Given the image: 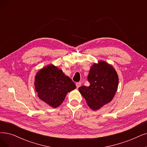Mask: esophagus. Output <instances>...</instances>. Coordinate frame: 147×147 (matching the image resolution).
<instances>
[{
  "instance_id": "esophagus-1",
  "label": "esophagus",
  "mask_w": 147,
  "mask_h": 147,
  "mask_svg": "<svg viewBox=\"0 0 147 147\" xmlns=\"http://www.w3.org/2000/svg\"><path fill=\"white\" fill-rule=\"evenodd\" d=\"M81 82H78V83H76V86H77V88L80 87L81 86Z\"/></svg>"
}]
</instances>
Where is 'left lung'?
Masks as SVG:
<instances>
[{"instance_id":"obj_1","label":"left lung","mask_w":147,"mask_h":147,"mask_svg":"<svg viewBox=\"0 0 147 147\" xmlns=\"http://www.w3.org/2000/svg\"><path fill=\"white\" fill-rule=\"evenodd\" d=\"M89 86L78 88L89 105L96 110L112 100L118 86V76L113 66L104 61L94 63L87 77Z\"/></svg>"}]
</instances>
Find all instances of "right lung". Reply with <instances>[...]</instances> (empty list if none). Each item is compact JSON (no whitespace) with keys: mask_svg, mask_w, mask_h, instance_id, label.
I'll return each instance as SVG.
<instances>
[{"mask_svg":"<svg viewBox=\"0 0 147 147\" xmlns=\"http://www.w3.org/2000/svg\"><path fill=\"white\" fill-rule=\"evenodd\" d=\"M34 85L38 98L53 108L59 106L67 93L76 88L72 80L53 64L39 70Z\"/></svg>","mask_w":147,"mask_h":147,"instance_id":"add662e5","label":"right lung"}]
</instances>
